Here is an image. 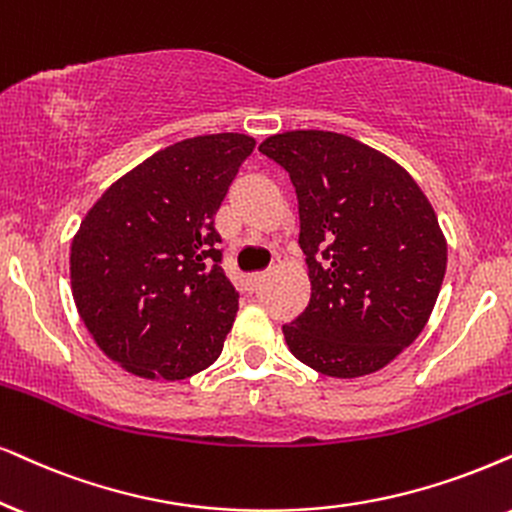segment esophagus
I'll use <instances>...</instances> for the list:
<instances>
[{"label": "esophagus", "mask_w": 512, "mask_h": 512, "mask_svg": "<svg viewBox=\"0 0 512 512\" xmlns=\"http://www.w3.org/2000/svg\"><path fill=\"white\" fill-rule=\"evenodd\" d=\"M264 278H267V271H260V274H252V276L248 278V281H250V288H252V290H257V288H260Z\"/></svg>", "instance_id": "34e87169"}]
</instances>
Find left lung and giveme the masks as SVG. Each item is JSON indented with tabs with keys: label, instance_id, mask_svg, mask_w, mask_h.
Here are the masks:
<instances>
[{
	"label": "left lung",
	"instance_id": "obj_1",
	"mask_svg": "<svg viewBox=\"0 0 512 512\" xmlns=\"http://www.w3.org/2000/svg\"><path fill=\"white\" fill-rule=\"evenodd\" d=\"M260 153L288 172L312 297L283 326L290 352L331 378L380 371L418 338L446 271L430 200L404 167L345 134H274Z\"/></svg>",
	"mask_w": 512,
	"mask_h": 512
}]
</instances>
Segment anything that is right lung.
<instances>
[{
    "instance_id": "1",
    "label": "right lung",
    "mask_w": 512,
    "mask_h": 512,
    "mask_svg": "<svg viewBox=\"0 0 512 512\" xmlns=\"http://www.w3.org/2000/svg\"><path fill=\"white\" fill-rule=\"evenodd\" d=\"M252 148L234 132L167 146L82 219L70 248L77 312L125 371L184 380L222 354L238 290L222 269L215 215Z\"/></svg>"
}]
</instances>
